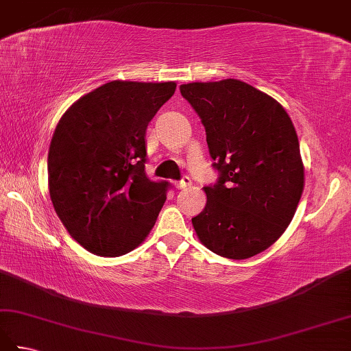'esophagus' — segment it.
<instances>
[{"mask_svg": "<svg viewBox=\"0 0 351 351\" xmlns=\"http://www.w3.org/2000/svg\"><path fill=\"white\" fill-rule=\"evenodd\" d=\"M175 185H176V189H187L191 185V178L185 175V176H182V180L178 181Z\"/></svg>", "mask_w": 351, "mask_h": 351, "instance_id": "1", "label": "esophagus"}]
</instances>
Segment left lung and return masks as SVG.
Segmentation results:
<instances>
[{
	"label": "left lung",
	"instance_id": "obj_1",
	"mask_svg": "<svg viewBox=\"0 0 351 351\" xmlns=\"http://www.w3.org/2000/svg\"><path fill=\"white\" fill-rule=\"evenodd\" d=\"M181 95L195 108L219 171L204 187L206 205L191 219L206 249L229 259L255 256L294 217L304 169L293 122L271 96L240 80L189 83Z\"/></svg>",
	"mask_w": 351,
	"mask_h": 351
}]
</instances>
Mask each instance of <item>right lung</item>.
<instances>
[{"instance_id":"obj_1","label":"right lung","mask_w":351,"mask_h":351,"mask_svg":"<svg viewBox=\"0 0 351 351\" xmlns=\"http://www.w3.org/2000/svg\"><path fill=\"white\" fill-rule=\"evenodd\" d=\"M176 83L111 81L62 116L48 152L49 196L73 240L121 256L151 232L170 189L146 176V130Z\"/></svg>"}]
</instances>
